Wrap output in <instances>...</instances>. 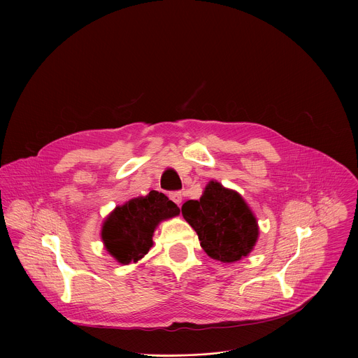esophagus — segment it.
<instances>
[{
  "label": "esophagus",
  "instance_id": "34e87169",
  "mask_svg": "<svg viewBox=\"0 0 358 358\" xmlns=\"http://www.w3.org/2000/svg\"><path fill=\"white\" fill-rule=\"evenodd\" d=\"M169 196H170V199L171 201H174L177 206H181V201H182V194H181V191H171L170 194H169Z\"/></svg>",
  "mask_w": 358,
  "mask_h": 358
}]
</instances>
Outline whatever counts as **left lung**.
Returning <instances> with one entry per match:
<instances>
[{"label": "left lung", "mask_w": 358, "mask_h": 358, "mask_svg": "<svg viewBox=\"0 0 358 358\" xmlns=\"http://www.w3.org/2000/svg\"><path fill=\"white\" fill-rule=\"evenodd\" d=\"M181 213L213 259L225 264L239 261L258 239V222L246 202L217 181L206 187L199 201H187Z\"/></svg>", "instance_id": "1"}]
</instances>
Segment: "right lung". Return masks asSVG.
Segmentation results:
<instances>
[{"label":"right lung","instance_id":"right-lung-1","mask_svg":"<svg viewBox=\"0 0 358 358\" xmlns=\"http://www.w3.org/2000/svg\"><path fill=\"white\" fill-rule=\"evenodd\" d=\"M180 214L177 203L159 191L133 198L117 207L103 224L101 239L110 255L123 265L141 259L152 245L160 221Z\"/></svg>","mask_w":358,"mask_h":358}]
</instances>
